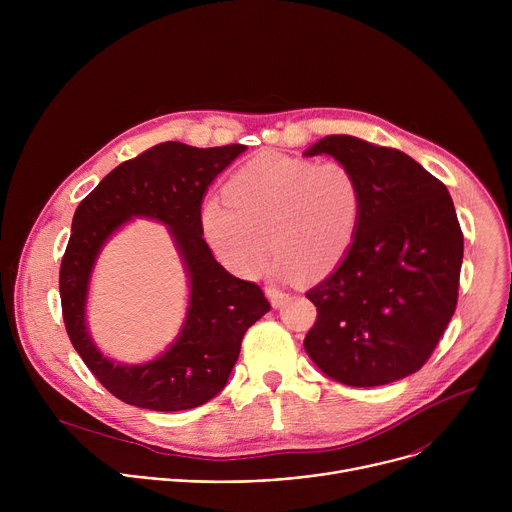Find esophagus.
<instances>
[{
	"mask_svg": "<svg viewBox=\"0 0 512 512\" xmlns=\"http://www.w3.org/2000/svg\"><path fill=\"white\" fill-rule=\"evenodd\" d=\"M267 298H269L273 308H281L285 302L291 300L289 294H285V291H279L277 287H267Z\"/></svg>",
	"mask_w": 512,
	"mask_h": 512,
	"instance_id": "34e87169",
	"label": "esophagus"
}]
</instances>
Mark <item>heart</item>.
I'll list each match as a JSON object with an SVG mask.
<instances>
[{
  "label": "heart",
  "mask_w": 512,
  "mask_h": 512,
  "mask_svg": "<svg viewBox=\"0 0 512 512\" xmlns=\"http://www.w3.org/2000/svg\"><path fill=\"white\" fill-rule=\"evenodd\" d=\"M202 206L210 247L231 269L257 275L271 251L273 271L316 279L350 251L362 218V184L340 160L259 154Z\"/></svg>",
  "instance_id": "b5f03b06"
}]
</instances>
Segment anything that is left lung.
<instances>
[{
    "label": "left lung",
    "instance_id": "1",
    "mask_svg": "<svg viewBox=\"0 0 512 512\" xmlns=\"http://www.w3.org/2000/svg\"><path fill=\"white\" fill-rule=\"evenodd\" d=\"M318 154L358 174L362 218L338 269L306 291L318 316L304 348L342 385H387L423 367L456 312V208L444 182L395 148L326 135L306 152Z\"/></svg>",
    "mask_w": 512,
    "mask_h": 512
}]
</instances>
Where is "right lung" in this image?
<instances>
[{
    "instance_id": "1",
    "label": "right lung",
    "mask_w": 512,
    "mask_h": 512,
    "mask_svg": "<svg viewBox=\"0 0 512 512\" xmlns=\"http://www.w3.org/2000/svg\"><path fill=\"white\" fill-rule=\"evenodd\" d=\"M245 148L243 143L221 148L158 143L107 174L72 216L58 277L64 326L89 371L123 403L152 411L204 405L227 385L245 332L271 310L263 289L231 275L202 237V196ZM131 215H150L171 227L191 275V306L181 338L168 353L127 368L92 344L84 302L102 243Z\"/></svg>"
}]
</instances>
